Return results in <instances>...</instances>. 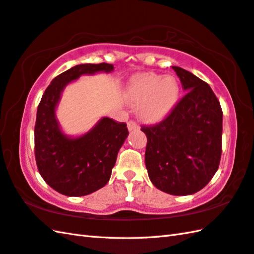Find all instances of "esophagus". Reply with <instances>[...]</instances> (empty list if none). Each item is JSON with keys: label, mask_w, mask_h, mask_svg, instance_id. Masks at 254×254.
<instances>
[{"label": "esophagus", "mask_w": 254, "mask_h": 254, "mask_svg": "<svg viewBox=\"0 0 254 254\" xmlns=\"http://www.w3.org/2000/svg\"><path fill=\"white\" fill-rule=\"evenodd\" d=\"M127 127H128V129L130 131H132V130H138L139 129V126H138V124L134 122V121H129L128 122V124H127Z\"/></svg>", "instance_id": "esophagus-1"}]
</instances>
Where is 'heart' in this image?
Instances as JSON below:
<instances>
[{
    "mask_svg": "<svg viewBox=\"0 0 254 254\" xmlns=\"http://www.w3.org/2000/svg\"><path fill=\"white\" fill-rule=\"evenodd\" d=\"M126 97L131 105H139V115L143 120L157 122L177 105L180 84L173 76H163L153 72L141 73L130 81Z\"/></svg>",
    "mask_w": 254,
    "mask_h": 254,
    "instance_id": "obj_1",
    "label": "heart"
}]
</instances>
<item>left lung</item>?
I'll list each match as a JSON object with an SVG mask.
<instances>
[{
  "label": "left lung",
  "mask_w": 254,
  "mask_h": 254,
  "mask_svg": "<svg viewBox=\"0 0 254 254\" xmlns=\"http://www.w3.org/2000/svg\"><path fill=\"white\" fill-rule=\"evenodd\" d=\"M172 68L186 93L164 120L141 126L147 136L144 161L157 189L190 195L205 188L218 170L222 111L206 82L180 66Z\"/></svg>",
  "instance_id": "1"
}]
</instances>
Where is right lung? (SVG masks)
<instances>
[{
    "mask_svg": "<svg viewBox=\"0 0 254 254\" xmlns=\"http://www.w3.org/2000/svg\"><path fill=\"white\" fill-rule=\"evenodd\" d=\"M110 64H85L62 72L46 89L35 124V158L41 178L50 188L66 196H84L110 181L117 153L128 136L125 123L103 117L79 138L62 133L56 118L61 92L82 74L111 72Z\"/></svg>",
    "mask_w": 254,
    "mask_h": 254,
    "instance_id": "right-lung-1",
    "label": "right lung"
}]
</instances>
